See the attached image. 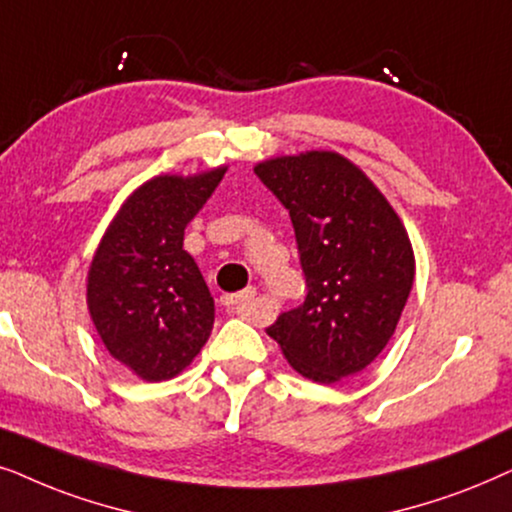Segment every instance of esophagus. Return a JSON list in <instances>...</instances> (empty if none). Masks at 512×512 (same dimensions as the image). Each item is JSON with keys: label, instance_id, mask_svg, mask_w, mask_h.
<instances>
[{"label": "esophagus", "instance_id": "obj_1", "mask_svg": "<svg viewBox=\"0 0 512 512\" xmlns=\"http://www.w3.org/2000/svg\"><path fill=\"white\" fill-rule=\"evenodd\" d=\"M222 304L229 306V309H234V313H238L241 318H250L255 316V309H257V290L245 288L241 292H236V295H224Z\"/></svg>", "mask_w": 512, "mask_h": 512}]
</instances>
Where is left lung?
<instances>
[{
	"label": "left lung",
	"mask_w": 512,
	"mask_h": 512,
	"mask_svg": "<svg viewBox=\"0 0 512 512\" xmlns=\"http://www.w3.org/2000/svg\"><path fill=\"white\" fill-rule=\"evenodd\" d=\"M262 185L295 227L306 299L267 335L306 379L335 384L384 351L414 281L407 231L377 187L344 156L306 152L264 161Z\"/></svg>",
	"instance_id": "1"
}]
</instances>
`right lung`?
Segmentation results:
<instances>
[{
    "label": "right lung",
    "mask_w": 512,
    "mask_h": 512,
    "mask_svg": "<svg viewBox=\"0 0 512 512\" xmlns=\"http://www.w3.org/2000/svg\"><path fill=\"white\" fill-rule=\"evenodd\" d=\"M222 175L224 168L145 182L93 257L88 309L95 330L121 365L147 381L180 374L213 330L215 302L182 241Z\"/></svg>",
    "instance_id": "1"
}]
</instances>
